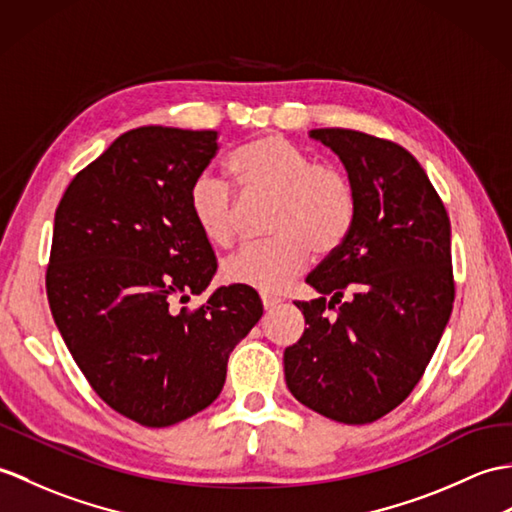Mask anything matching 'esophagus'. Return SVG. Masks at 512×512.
<instances>
[{"mask_svg":"<svg viewBox=\"0 0 512 512\" xmlns=\"http://www.w3.org/2000/svg\"><path fill=\"white\" fill-rule=\"evenodd\" d=\"M261 303H264V310H266V312H270V310H275V307L281 303V299H279V296L261 294Z\"/></svg>","mask_w":512,"mask_h":512,"instance_id":"esophagus-1","label":"esophagus"}]
</instances>
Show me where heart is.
Returning a JSON list of instances; mask_svg holds the SVG:
<instances>
[{
	"mask_svg": "<svg viewBox=\"0 0 512 512\" xmlns=\"http://www.w3.org/2000/svg\"><path fill=\"white\" fill-rule=\"evenodd\" d=\"M246 196L275 198L268 244L244 246L224 261L222 277L259 292H279L310 264V253L331 255L347 240L355 220V189L331 165L279 135H264L237 148L227 163ZM189 209L200 233L227 248L237 235L240 205L218 176L200 174L189 189Z\"/></svg>",
	"mask_w": 512,
	"mask_h": 512,
	"instance_id": "b5f03b06",
	"label": "heart"
}]
</instances>
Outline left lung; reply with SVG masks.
<instances>
[{
	"label": "left lung",
	"mask_w": 512,
	"mask_h": 512,
	"mask_svg": "<svg viewBox=\"0 0 512 512\" xmlns=\"http://www.w3.org/2000/svg\"><path fill=\"white\" fill-rule=\"evenodd\" d=\"M310 137L347 170L355 220L305 279L318 299L294 303L307 327L283 351L285 384L327 419L373 423L419 384L449 323V218L408 150L344 128H314Z\"/></svg>",
	"instance_id": "8db88e82"
}]
</instances>
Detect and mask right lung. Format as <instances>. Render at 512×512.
Returning a JSON list of instances; mask_svg holds the SVG:
<instances>
[{"mask_svg": "<svg viewBox=\"0 0 512 512\" xmlns=\"http://www.w3.org/2000/svg\"><path fill=\"white\" fill-rule=\"evenodd\" d=\"M216 150V130H128L76 174L54 216V323L93 390L146 427L211 406L235 344L264 314L246 285L218 288L196 312L174 307L218 270L189 209Z\"/></svg>", "mask_w": 512, "mask_h": 512, "instance_id": "obj_1", "label": "right lung"}]
</instances>
